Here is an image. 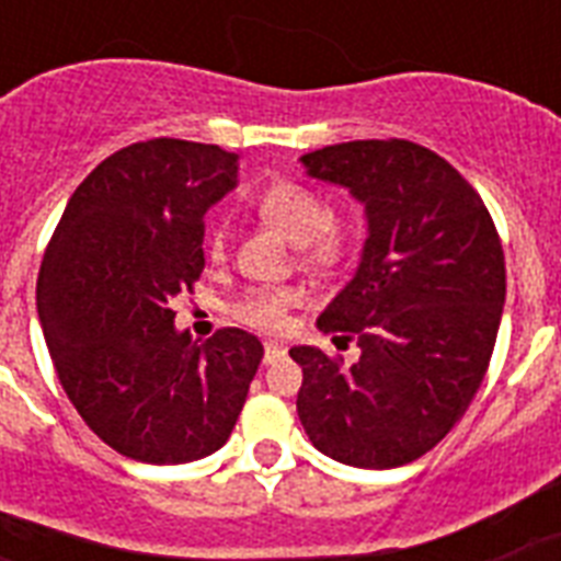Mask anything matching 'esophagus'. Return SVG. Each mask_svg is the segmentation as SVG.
Listing matches in <instances>:
<instances>
[{"instance_id": "34e87169", "label": "esophagus", "mask_w": 561, "mask_h": 561, "mask_svg": "<svg viewBox=\"0 0 561 561\" xmlns=\"http://www.w3.org/2000/svg\"><path fill=\"white\" fill-rule=\"evenodd\" d=\"M285 352H288V350H285L282 343H276V341L264 343V360H267V364H271V360H276V358H282Z\"/></svg>"}]
</instances>
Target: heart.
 I'll return each mask as SVG.
<instances>
[{"label":"heart","instance_id":"1","mask_svg":"<svg viewBox=\"0 0 561 561\" xmlns=\"http://www.w3.org/2000/svg\"><path fill=\"white\" fill-rule=\"evenodd\" d=\"M259 215L273 229H279L290 244H299L302 262L325 267L332 264L343 250V232L332 224V211L320 201V194L299 186L294 180H282L264 188L259 197ZM209 259L224 262L227 255V232L211 229L209 232ZM297 302V294L288 288H253L241 294L232 302V317L241 323L276 332L288 320L290 306Z\"/></svg>","mask_w":561,"mask_h":561}]
</instances>
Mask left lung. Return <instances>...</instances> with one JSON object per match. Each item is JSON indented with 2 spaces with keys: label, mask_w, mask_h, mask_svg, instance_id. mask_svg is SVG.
<instances>
[{
  "label": "left lung",
  "mask_w": 561,
  "mask_h": 561,
  "mask_svg": "<svg viewBox=\"0 0 561 561\" xmlns=\"http://www.w3.org/2000/svg\"><path fill=\"white\" fill-rule=\"evenodd\" d=\"M299 162L367 215L358 271L317 320L355 337L360 358L343 367L317 346L290 350L299 422L332 460L396 469L460 422L486 375L506 297L501 238L480 194L422 145L360 139Z\"/></svg>",
  "instance_id": "left-lung-1"
}]
</instances>
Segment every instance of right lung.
Segmentation results:
<instances>
[{
	"label": "right lung",
	"instance_id": "obj_1",
	"mask_svg": "<svg viewBox=\"0 0 561 561\" xmlns=\"http://www.w3.org/2000/svg\"><path fill=\"white\" fill-rule=\"evenodd\" d=\"M238 183L218 145L148 139L101 162L66 203L37 279V314L66 396L110 448L174 466L227 443L262 343L174 329L203 273V215Z\"/></svg>",
	"mask_w": 561,
	"mask_h": 561
}]
</instances>
